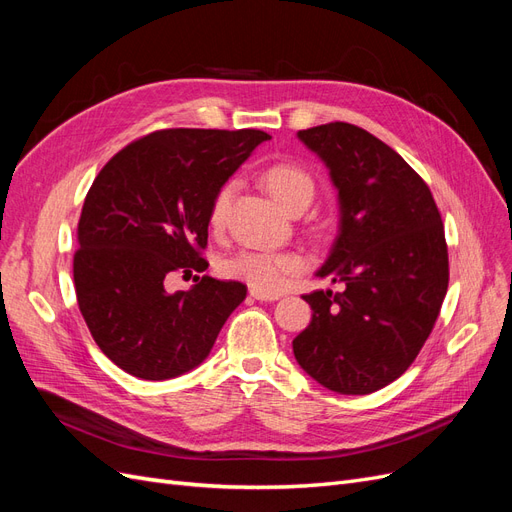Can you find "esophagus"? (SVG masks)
<instances>
[{"label":"esophagus","mask_w":512,"mask_h":512,"mask_svg":"<svg viewBox=\"0 0 512 512\" xmlns=\"http://www.w3.org/2000/svg\"><path fill=\"white\" fill-rule=\"evenodd\" d=\"M250 294L256 301H277V299H280V294H267V292H260L256 288H252Z\"/></svg>","instance_id":"esophagus-1"}]
</instances>
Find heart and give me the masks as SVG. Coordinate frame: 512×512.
Instances as JSON below:
<instances>
[{"instance_id":"1","label":"heart","mask_w":512,"mask_h":512,"mask_svg":"<svg viewBox=\"0 0 512 512\" xmlns=\"http://www.w3.org/2000/svg\"><path fill=\"white\" fill-rule=\"evenodd\" d=\"M267 190L288 213L305 209L316 196L314 175L299 164H273L262 175ZM237 181L222 183L209 207V226L220 230L226 222L230 200L235 196ZM305 269V258L297 252H267V250H239L222 262V273L230 280L245 282L260 292L273 294L280 290L290 275Z\"/></svg>"}]
</instances>
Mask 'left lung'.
Instances as JSON below:
<instances>
[{"instance_id":"left-lung-1","label":"left lung","mask_w":512,"mask_h":512,"mask_svg":"<svg viewBox=\"0 0 512 512\" xmlns=\"http://www.w3.org/2000/svg\"><path fill=\"white\" fill-rule=\"evenodd\" d=\"M329 168L339 232L318 277L342 292L305 294L297 363L329 391L367 395L397 380L438 320L448 288L444 226L427 183L380 138L335 121L297 132Z\"/></svg>"}]
</instances>
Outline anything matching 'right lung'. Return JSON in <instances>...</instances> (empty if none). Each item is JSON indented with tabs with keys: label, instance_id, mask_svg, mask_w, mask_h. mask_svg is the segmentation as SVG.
I'll list each match as a JSON object with an SVG mask.
<instances>
[{
	"label": "right lung",
	"instance_id": "right-lung-1",
	"mask_svg": "<svg viewBox=\"0 0 512 512\" xmlns=\"http://www.w3.org/2000/svg\"><path fill=\"white\" fill-rule=\"evenodd\" d=\"M262 130L170 128L123 147L91 183L79 220L74 288L100 350L143 380L177 378L203 363L241 282L194 277L170 294L175 271H205L209 207L222 183L269 141Z\"/></svg>",
	"mask_w": 512,
	"mask_h": 512
}]
</instances>
